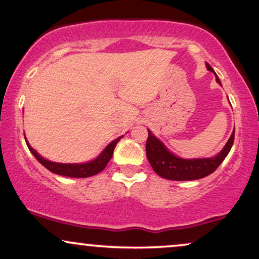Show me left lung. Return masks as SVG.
<instances>
[{"instance_id":"obj_1","label":"left lung","mask_w":259,"mask_h":259,"mask_svg":"<svg viewBox=\"0 0 259 259\" xmlns=\"http://www.w3.org/2000/svg\"><path fill=\"white\" fill-rule=\"evenodd\" d=\"M206 67L209 71L213 72L207 63ZM216 81L221 84L219 78H216ZM233 142H234V131H233L231 138L228 139L227 144L225 145V148L221 150L219 155L210 158L185 159L171 154L165 148L163 143L156 138L149 131V137L146 140V157H148L155 173L159 177L175 181L197 180V179L207 177L218 169L231 151Z\"/></svg>"}]
</instances>
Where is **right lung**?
Here are the masks:
<instances>
[{
	"mask_svg": "<svg viewBox=\"0 0 259 259\" xmlns=\"http://www.w3.org/2000/svg\"><path fill=\"white\" fill-rule=\"evenodd\" d=\"M122 138V137H119L110 144H108L107 148H105L102 154L98 156L97 158H95L94 161L86 162V163H55V162L48 161V159L43 158L41 156L36 152V150L32 149L31 145L28 144L26 140V144L30 149V151L32 152V155L36 157V159L39 162L40 164H43L48 170H50L54 174L57 175H63V177H68V178H89L92 177V175L98 174L100 171L103 170V169L107 167L108 162L110 161L111 156H113L114 149L116 146L117 142Z\"/></svg>",
	"mask_w": 259,
	"mask_h": 259,
	"instance_id": "1",
	"label": "right lung"
}]
</instances>
